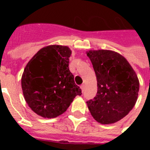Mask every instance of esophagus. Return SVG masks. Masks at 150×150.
Wrapping results in <instances>:
<instances>
[{
  "instance_id": "esophagus-1",
  "label": "esophagus",
  "mask_w": 150,
  "mask_h": 150,
  "mask_svg": "<svg viewBox=\"0 0 150 150\" xmlns=\"http://www.w3.org/2000/svg\"><path fill=\"white\" fill-rule=\"evenodd\" d=\"M81 89H82V92H83L84 91V89H85V85H82V86H81Z\"/></svg>"
}]
</instances>
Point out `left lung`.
I'll return each instance as SVG.
<instances>
[{"label": "left lung", "instance_id": "8db88e82", "mask_svg": "<svg viewBox=\"0 0 150 150\" xmlns=\"http://www.w3.org/2000/svg\"><path fill=\"white\" fill-rule=\"evenodd\" d=\"M97 79V93L87 101L91 115L103 125L114 124L127 115L137 101L139 81L128 61L109 50H89Z\"/></svg>", "mask_w": 150, "mask_h": 150}]
</instances>
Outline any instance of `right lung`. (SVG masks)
Masks as SVG:
<instances>
[{
	"label": "right lung",
	"mask_w": 150,
	"mask_h": 150,
	"mask_svg": "<svg viewBox=\"0 0 150 150\" xmlns=\"http://www.w3.org/2000/svg\"><path fill=\"white\" fill-rule=\"evenodd\" d=\"M71 50L67 46L42 48L28 62L22 76V89L33 111L54 118L67 110L82 91L75 83L68 64Z\"/></svg>",
	"instance_id": "add662e5"
}]
</instances>
